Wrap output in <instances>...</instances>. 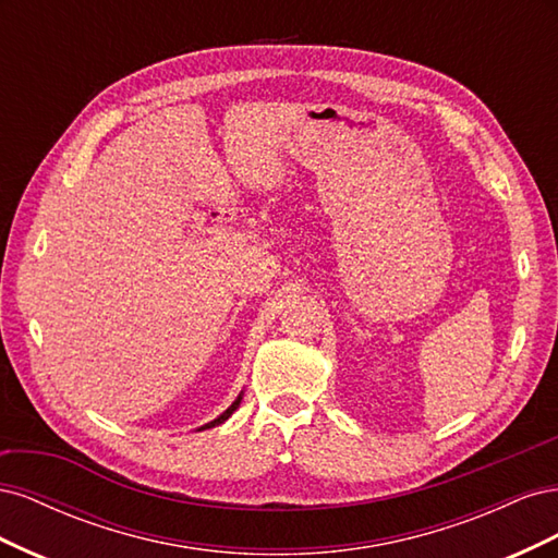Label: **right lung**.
<instances>
[{"mask_svg":"<svg viewBox=\"0 0 558 558\" xmlns=\"http://www.w3.org/2000/svg\"><path fill=\"white\" fill-rule=\"evenodd\" d=\"M240 400H242V398H238V400H234V402L230 404V408H228V410H226V412H223L221 416H218V418H214V421H211V424H207V426H202L199 430H205V428H211V426H218V424H223V421H226V418H228V416H230V414H232L234 410H238V408H240Z\"/></svg>","mask_w":558,"mask_h":558,"instance_id":"add662e5","label":"right lung"}]
</instances>
